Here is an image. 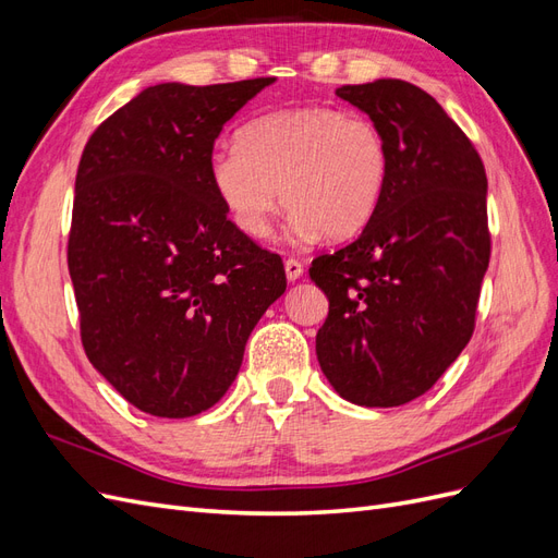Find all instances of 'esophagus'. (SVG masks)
Returning a JSON list of instances; mask_svg holds the SVG:
<instances>
[{
    "instance_id": "1",
    "label": "esophagus",
    "mask_w": 558,
    "mask_h": 558,
    "mask_svg": "<svg viewBox=\"0 0 558 558\" xmlns=\"http://www.w3.org/2000/svg\"><path fill=\"white\" fill-rule=\"evenodd\" d=\"M283 269H286V279L289 281H298L300 277H302V265H300V260H295V258H289L283 263Z\"/></svg>"
}]
</instances>
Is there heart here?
I'll list each match as a JSON object with an SVG mask.
<instances>
[{"label":"heart","mask_w":558,"mask_h":558,"mask_svg":"<svg viewBox=\"0 0 558 558\" xmlns=\"http://www.w3.org/2000/svg\"><path fill=\"white\" fill-rule=\"evenodd\" d=\"M238 142L214 150L209 179L248 238H265L281 197L295 242L320 232L349 240L381 205L391 154L367 116L332 107L281 109L253 118Z\"/></svg>","instance_id":"obj_1"}]
</instances>
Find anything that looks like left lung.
<instances>
[{
  "instance_id": "1",
  "label": "left lung",
  "mask_w": 558,
  "mask_h": 558,
  "mask_svg": "<svg viewBox=\"0 0 558 558\" xmlns=\"http://www.w3.org/2000/svg\"><path fill=\"white\" fill-rule=\"evenodd\" d=\"M335 93L379 125L391 174L359 240L310 267L330 302L316 359L344 400L398 408L424 396L472 337L492 256L486 172L463 130L412 83Z\"/></svg>"
}]
</instances>
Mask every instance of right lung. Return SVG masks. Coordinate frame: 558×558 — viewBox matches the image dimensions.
<instances>
[{
	"mask_svg": "<svg viewBox=\"0 0 558 558\" xmlns=\"http://www.w3.org/2000/svg\"><path fill=\"white\" fill-rule=\"evenodd\" d=\"M272 83H158L83 148L66 246L81 342L146 414L185 418L221 400L286 291L281 258L230 221L209 179L223 125Z\"/></svg>",
	"mask_w": 558,
	"mask_h": 558,
	"instance_id": "1",
	"label": "right lung"
}]
</instances>
